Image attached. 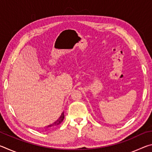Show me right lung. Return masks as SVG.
<instances>
[{"mask_svg":"<svg viewBox=\"0 0 152 152\" xmlns=\"http://www.w3.org/2000/svg\"><path fill=\"white\" fill-rule=\"evenodd\" d=\"M64 113H62V114L61 115V116L59 117V119L57 121H56V122H54L53 123H52V124H51L50 125L46 126V128H50L51 127H55V126H57L58 125H60V123L62 122V121L64 120Z\"/></svg>","mask_w":152,"mask_h":152,"instance_id":"obj_1","label":"right lung"}]
</instances>
